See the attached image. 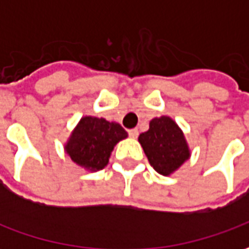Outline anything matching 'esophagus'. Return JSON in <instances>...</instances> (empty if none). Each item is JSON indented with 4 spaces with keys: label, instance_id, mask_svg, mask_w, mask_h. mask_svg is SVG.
<instances>
[{
    "label": "esophagus",
    "instance_id": "34e87169",
    "mask_svg": "<svg viewBox=\"0 0 249 249\" xmlns=\"http://www.w3.org/2000/svg\"><path fill=\"white\" fill-rule=\"evenodd\" d=\"M128 133H129V136L130 137H132V139H136V137H137V136H139V130L136 129H129L128 130Z\"/></svg>",
    "mask_w": 249,
    "mask_h": 249
}]
</instances>
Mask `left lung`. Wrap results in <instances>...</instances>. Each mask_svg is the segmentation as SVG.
I'll list each match as a JSON object with an SVG mask.
<instances>
[{"label":"left lung","instance_id":"left-lung-1","mask_svg":"<svg viewBox=\"0 0 249 249\" xmlns=\"http://www.w3.org/2000/svg\"><path fill=\"white\" fill-rule=\"evenodd\" d=\"M142 149L153 169L168 176L189 157L187 141L181 129L169 117H159L149 123V129L139 136Z\"/></svg>","mask_w":249,"mask_h":249}]
</instances>
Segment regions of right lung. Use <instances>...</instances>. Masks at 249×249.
Returning <instances> with one entry per match:
<instances>
[{
    "label": "right lung",
    "mask_w": 249,
    "mask_h": 249,
    "mask_svg": "<svg viewBox=\"0 0 249 249\" xmlns=\"http://www.w3.org/2000/svg\"><path fill=\"white\" fill-rule=\"evenodd\" d=\"M128 133L117 123L105 119L84 117L66 144V153L73 161L90 171L103 169L109 161L113 146Z\"/></svg>",
    "instance_id": "add662e5"
}]
</instances>
